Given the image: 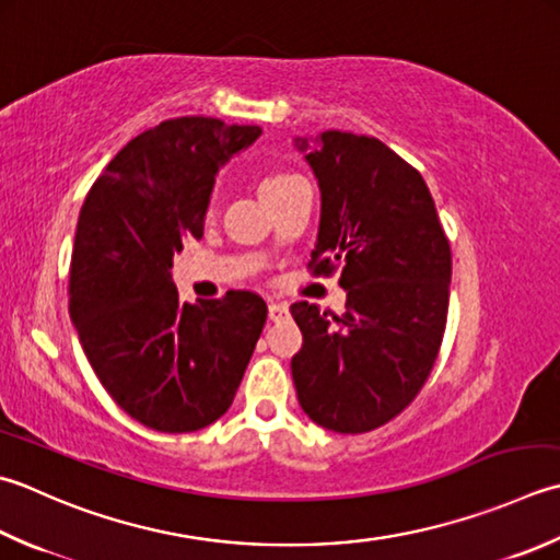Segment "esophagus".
I'll return each mask as SVG.
<instances>
[{
  "label": "esophagus",
  "instance_id": "obj_1",
  "mask_svg": "<svg viewBox=\"0 0 560 560\" xmlns=\"http://www.w3.org/2000/svg\"><path fill=\"white\" fill-rule=\"evenodd\" d=\"M289 305L281 303V301H271L269 303V320L273 323H281V320H289Z\"/></svg>",
  "mask_w": 560,
  "mask_h": 560
}]
</instances>
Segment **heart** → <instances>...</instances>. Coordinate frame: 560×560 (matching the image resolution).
I'll list each match as a JSON object with an SVG mask.
<instances>
[{
	"label": "heart",
	"mask_w": 560,
	"mask_h": 560,
	"mask_svg": "<svg viewBox=\"0 0 560 560\" xmlns=\"http://www.w3.org/2000/svg\"><path fill=\"white\" fill-rule=\"evenodd\" d=\"M295 179H301L299 174H289V172H271V174H267V177L261 179V184H259L261 199H265V196H269L271 191L283 189V186H289Z\"/></svg>",
	"instance_id": "b5f03b06"
}]
</instances>
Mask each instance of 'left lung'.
Instances as JSON below:
<instances>
[{
  "label": "left lung",
  "instance_id": "1",
  "mask_svg": "<svg viewBox=\"0 0 560 560\" xmlns=\"http://www.w3.org/2000/svg\"><path fill=\"white\" fill-rule=\"evenodd\" d=\"M320 186L313 273L342 269V315L291 305L303 332L291 374L325 430L371 432L418 396L442 347L452 247L422 174L378 138H295Z\"/></svg>",
  "mask_w": 560,
  "mask_h": 560
}]
</instances>
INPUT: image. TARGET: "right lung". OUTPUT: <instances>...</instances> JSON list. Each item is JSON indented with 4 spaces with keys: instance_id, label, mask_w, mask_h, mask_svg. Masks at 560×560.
Returning <instances> with one entry per match:
<instances>
[{
    "instance_id": "add662e5",
    "label": "right lung",
    "mask_w": 560,
    "mask_h": 560,
    "mask_svg": "<svg viewBox=\"0 0 560 560\" xmlns=\"http://www.w3.org/2000/svg\"><path fill=\"white\" fill-rule=\"evenodd\" d=\"M259 126L182 116L133 138L86 194L70 265V317L86 359L130 418L196 432L233 405L267 323L252 291L184 303L172 259L203 237L215 174Z\"/></svg>"
}]
</instances>
